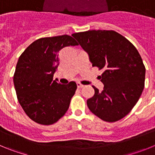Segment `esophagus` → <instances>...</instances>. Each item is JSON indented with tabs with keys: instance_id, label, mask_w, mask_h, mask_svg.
Masks as SVG:
<instances>
[{
	"instance_id": "1",
	"label": "esophagus",
	"mask_w": 155,
	"mask_h": 155,
	"mask_svg": "<svg viewBox=\"0 0 155 155\" xmlns=\"http://www.w3.org/2000/svg\"><path fill=\"white\" fill-rule=\"evenodd\" d=\"M77 86H78V88H81V87H84V85H83L82 84H81V83H79V82H78V83H77Z\"/></svg>"
}]
</instances>
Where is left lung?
Segmentation results:
<instances>
[{
  "instance_id": "1",
  "label": "left lung",
  "mask_w": 155,
  "mask_h": 155,
  "mask_svg": "<svg viewBox=\"0 0 155 155\" xmlns=\"http://www.w3.org/2000/svg\"><path fill=\"white\" fill-rule=\"evenodd\" d=\"M89 56L92 67L102 70V91L87 100L91 113L105 122L118 121L136 105L144 87L145 67L136 47L113 30H88L74 33Z\"/></svg>"
}]
</instances>
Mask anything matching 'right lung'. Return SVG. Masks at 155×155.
I'll list each match as a JSON object with an SVG mask.
<instances>
[{"instance_id":"1","label":"right lung","mask_w":155,"mask_h":155,"mask_svg":"<svg viewBox=\"0 0 155 155\" xmlns=\"http://www.w3.org/2000/svg\"><path fill=\"white\" fill-rule=\"evenodd\" d=\"M78 43L71 35L45 37L34 41L19 57L14 74L16 94L25 113L42 125L55 124L64 116L77 89L74 81H53L59 51Z\"/></svg>"}]
</instances>
